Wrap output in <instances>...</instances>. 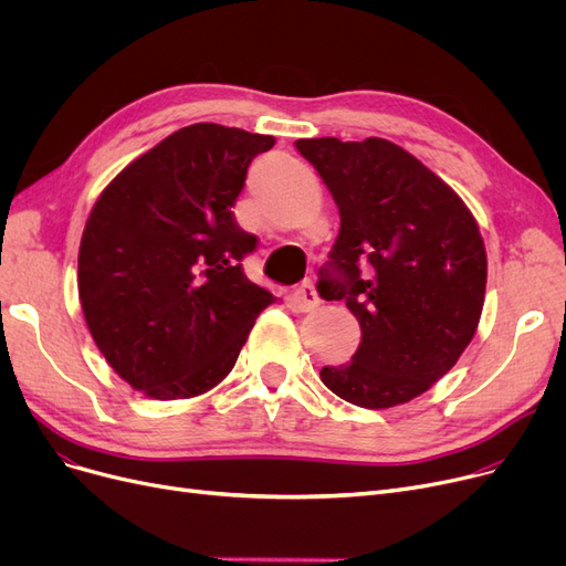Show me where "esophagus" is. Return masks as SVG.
<instances>
[{
    "instance_id": "34e87169",
    "label": "esophagus",
    "mask_w": 566,
    "mask_h": 566,
    "mask_svg": "<svg viewBox=\"0 0 566 566\" xmlns=\"http://www.w3.org/2000/svg\"><path fill=\"white\" fill-rule=\"evenodd\" d=\"M289 305L295 312H312V310H316L321 305V298H318V293L314 291V286L310 282H305V284H301L298 289L291 293Z\"/></svg>"
}]
</instances>
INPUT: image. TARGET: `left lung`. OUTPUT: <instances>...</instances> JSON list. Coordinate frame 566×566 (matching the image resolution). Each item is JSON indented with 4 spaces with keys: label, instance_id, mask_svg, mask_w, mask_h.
<instances>
[{
    "label": "left lung",
    "instance_id": "obj_1",
    "mask_svg": "<svg viewBox=\"0 0 566 566\" xmlns=\"http://www.w3.org/2000/svg\"><path fill=\"white\" fill-rule=\"evenodd\" d=\"M295 148L342 220L318 291L344 301L363 331L350 363L321 369L323 385L371 410L420 397L478 331L486 291L478 220L440 176L388 139L318 137Z\"/></svg>",
    "mask_w": 566,
    "mask_h": 566
}]
</instances>
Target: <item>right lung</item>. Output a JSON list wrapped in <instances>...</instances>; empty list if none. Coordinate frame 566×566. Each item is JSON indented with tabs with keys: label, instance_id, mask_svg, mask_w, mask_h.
I'll list each match as a JSON object with an SVG mask.
<instances>
[{
	"label": "right lung",
	"instance_id": "right-lung-1",
	"mask_svg": "<svg viewBox=\"0 0 566 566\" xmlns=\"http://www.w3.org/2000/svg\"><path fill=\"white\" fill-rule=\"evenodd\" d=\"M275 137L192 124L133 160L86 220L77 289L109 367L151 399L203 395L233 369L275 295L243 256L256 235L231 213L250 163Z\"/></svg>",
	"mask_w": 566,
	"mask_h": 566
}]
</instances>
